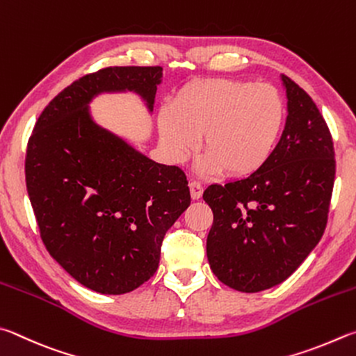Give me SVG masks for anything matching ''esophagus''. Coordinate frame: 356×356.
Segmentation results:
<instances>
[{
  "label": "esophagus",
  "mask_w": 356,
  "mask_h": 356,
  "mask_svg": "<svg viewBox=\"0 0 356 356\" xmlns=\"http://www.w3.org/2000/svg\"><path fill=\"white\" fill-rule=\"evenodd\" d=\"M189 189H191V197L192 200H198L203 194V186L197 181H191L189 183Z\"/></svg>",
  "instance_id": "obj_1"
}]
</instances>
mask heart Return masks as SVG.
I'll use <instances>...</instances> for the list:
<instances>
[{"label": "heart", "instance_id": "b5f03b06", "mask_svg": "<svg viewBox=\"0 0 356 356\" xmlns=\"http://www.w3.org/2000/svg\"><path fill=\"white\" fill-rule=\"evenodd\" d=\"M283 122L284 104L273 86L203 78L183 86L172 104L162 106L158 133L173 164H183L202 136L207 153L198 172L248 177L270 159Z\"/></svg>", "mask_w": 356, "mask_h": 356}]
</instances>
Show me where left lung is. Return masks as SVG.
<instances>
[{"label":"left lung","instance_id":"obj_1","mask_svg":"<svg viewBox=\"0 0 356 356\" xmlns=\"http://www.w3.org/2000/svg\"><path fill=\"white\" fill-rule=\"evenodd\" d=\"M288 99L284 131L250 177L211 184L203 200L214 222L207 254L214 275L241 292L283 283L321 241L334 183L333 140L313 99L280 76Z\"/></svg>","mask_w":356,"mask_h":356}]
</instances>
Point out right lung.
I'll use <instances>...</instances> for the list:
<instances>
[{
    "label": "right lung",
    "mask_w": 356,
    "mask_h": 356,
    "mask_svg": "<svg viewBox=\"0 0 356 356\" xmlns=\"http://www.w3.org/2000/svg\"><path fill=\"white\" fill-rule=\"evenodd\" d=\"M161 67H108L54 97L28 142L26 188L40 236L67 273L99 294L139 288L167 229L191 204L181 168L149 159L93 118L103 93L133 92L153 112Z\"/></svg>",
    "instance_id": "1"
}]
</instances>
